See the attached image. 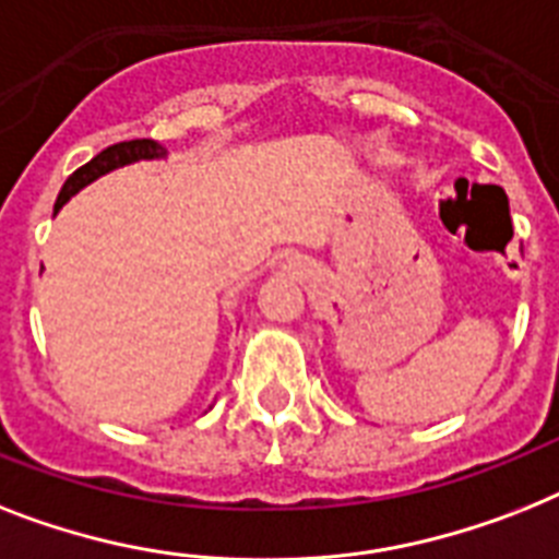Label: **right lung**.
<instances>
[{
    "label": "right lung",
    "mask_w": 559,
    "mask_h": 559,
    "mask_svg": "<svg viewBox=\"0 0 559 559\" xmlns=\"http://www.w3.org/2000/svg\"><path fill=\"white\" fill-rule=\"evenodd\" d=\"M168 154L159 142L154 140H131V142H117V145L105 147L103 154H96L91 163H85L82 168H76L71 177L64 179L62 191L57 197V211L64 205V202L71 200L73 193H80L82 188L91 186L94 179H99L103 174L114 168H122V165H131V163H140V159H163Z\"/></svg>",
    "instance_id": "obj_1"
}]
</instances>
